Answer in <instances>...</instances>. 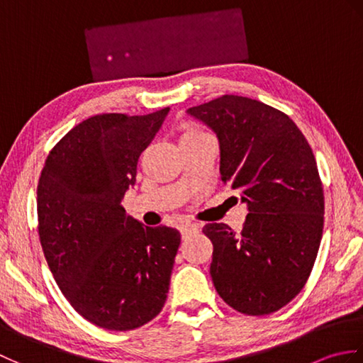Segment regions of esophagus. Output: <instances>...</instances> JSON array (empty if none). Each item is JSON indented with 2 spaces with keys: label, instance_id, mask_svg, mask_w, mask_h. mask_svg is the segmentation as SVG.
Here are the masks:
<instances>
[{
  "label": "esophagus",
  "instance_id": "1",
  "mask_svg": "<svg viewBox=\"0 0 363 363\" xmlns=\"http://www.w3.org/2000/svg\"><path fill=\"white\" fill-rule=\"evenodd\" d=\"M198 229H199V225H196V223H186V225L181 226V234L182 237H187L191 233H196Z\"/></svg>",
  "mask_w": 363,
  "mask_h": 363
}]
</instances>
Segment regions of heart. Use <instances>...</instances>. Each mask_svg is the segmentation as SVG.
Here are the masks:
<instances>
[{"label": "heart", "instance_id": "b5f03b06", "mask_svg": "<svg viewBox=\"0 0 363 363\" xmlns=\"http://www.w3.org/2000/svg\"><path fill=\"white\" fill-rule=\"evenodd\" d=\"M203 137H211V135L201 128H198L195 125H189L182 130L181 140H191V138H203Z\"/></svg>", "mask_w": 363, "mask_h": 363}]
</instances>
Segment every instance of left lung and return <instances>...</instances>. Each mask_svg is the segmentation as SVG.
<instances>
[{
  "instance_id": "left-lung-1",
  "label": "left lung",
  "mask_w": 363,
  "mask_h": 363,
  "mask_svg": "<svg viewBox=\"0 0 363 363\" xmlns=\"http://www.w3.org/2000/svg\"><path fill=\"white\" fill-rule=\"evenodd\" d=\"M218 137L221 181L248 206L235 234L207 223L213 245L211 276L226 304L245 315H268L303 290L317 259L325 195L306 137L284 112L237 95L190 107Z\"/></svg>"
}]
</instances>
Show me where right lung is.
<instances>
[{
  "label": "right lung",
  "mask_w": 363,
  "mask_h": 363,
  "mask_svg": "<svg viewBox=\"0 0 363 363\" xmlns=\"http://www.w3.org/2000/svg\"><path fill=\"white\" fill-rule=\"evenodd\" d=\"M168 111L84 120L51 150L38 179L45 259L73 309L99 328L133 330L165 304L179 230L143 226L121 199Z\"/></svg>",
  "instance_id": "obj_1"
}]
</instances>
